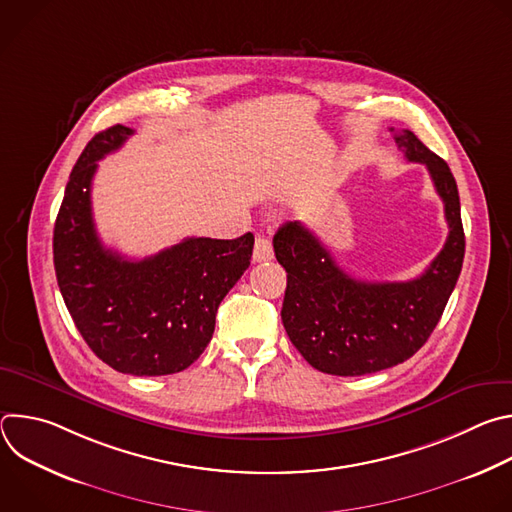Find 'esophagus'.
I'll list each match as a JSON object with an SVG mask.
<instances>
[{
    "label": "esophagus",
    "mask_w": 512,
    "mask_h": 512,
    "mask_svg": "<svg viewBox=\"0 0 512 512\" xmlns=\"http://www.w3.org/2000/svg\"><path fill=\"white\" fill-rule=\"evenodd\" d=\"M269 259H273L271 241L267 237H257L255 239V249H253V261L261 263V261H269Z\"/></svg>",
    "instance_id": "esophagus-1"
}]
</instances>
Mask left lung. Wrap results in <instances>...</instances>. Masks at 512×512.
Wrapping results in <instances>:
<instances>
[{"label": "left lung", "instance_id": "obj_1", "mask_svg": "<svg viewBox=\"0 0 512 512\" xmlns=\"http://www.w3.org/2000/svg\"><path fill=\"white\" fill-rule=\"evenodd\" d=\"M395 141L409 162L425 164L450 227L444 249L419 277L354 279L298 221L285 223L273 237L275 257L287 271L283 328L312 367L328 375H371L411 358L440 322L462 271L466 239L450 166L409 129Z\"/></svg>", "mask_w": 512, "mask_h": 512}]
</instances>
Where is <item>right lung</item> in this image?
<instances>
[{
  "instance_id": "obj_1",
  "label": "right lung",
  "mask_w": 512,
  "mask_h": 512,
  "mask_svg": "<svg viewBox=\"0 0 512 512\" xmlns=\"http://www.w3.org/2000/svg\"><path fill=\"white\" fill-rule=\"evenodd\" d=\"M133 129L97 133L70 172L54 225V269L64 304L89 348L135 377L174 375L204 352L216 310L251 263L255 237L184 239L131 261L101 243L91 208L97 162Z\"/></svg>"
}]
</instances>
